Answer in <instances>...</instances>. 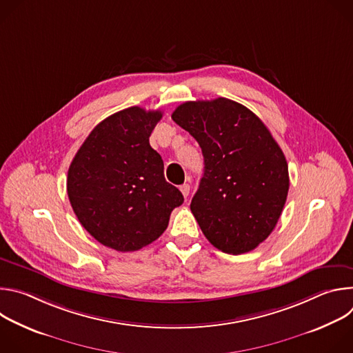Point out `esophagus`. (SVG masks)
<instances>
[{"mask_svg":"<svg viewBox=\"0 0 353 353\" xmlns=\"http://www.w3.org/2000/svg\"><path fill=\"white\" fill-rule=\"evenodd\" d=\"M190 188H191V187H190V184H187V183L180 187V191H181V194L184 195V198H188V195H190Z\"/></svg>","mask_w":353,"mask_h":353,"instance_id":"esophagus-1","label":"esophagus"}]
</instances>
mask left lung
I'll list each match as a JSON object with an SVG mask.
<instances>
[{
  "label": "left lung",
  "instance_id": "1",
  "mask_svg": "<svg viewBox=\"0 0 353 353\" xmlns=\"http://www.w3.org/2000/svg\"><path fill=\"white\" fill-rule=\"evenodd\" d=\"M172 119L199 143L204 176L191 212L228 254L254 250L274 230L289 190L288 163L265 124L226 97L180 105Z\"/></svg>",
  "mask_w": 353,
  "mask_h": 353
}]
</instances>
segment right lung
Returning a JSON list of instances; mask_svg holds the SVG:
<instances>
[{
    "label": "right lung",
    "instance_id": "1",
    "mask_svg": "<svg viewBox=\"0 0 353 353\" xmlns=\"http://www.w3.org/2000/svg\"><path fill=\"white\" fill-rule=\"evenodd\" d=\"M161 110L132 106L99 123L68 169L67 192L81 225L99 243L135 251L168 228L183 194L165 180L163 161L149 145Z\"/></svg>",
    "mask_w": 353,
    "mask_h": 353
}]
</instances>
